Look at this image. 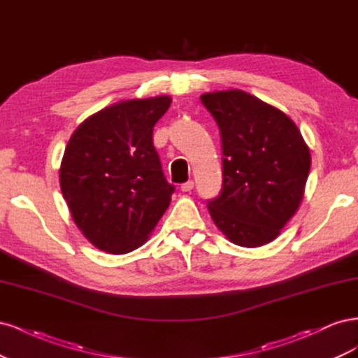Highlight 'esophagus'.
Instances as JSON below:
<instances>
[{"mask_svg": "<svg viewBox=\"0 0 358 358\" xmlns=\"http://www.w3.org/2000/svg\"><path fill=\"white\" fill-rule=\"evenodd\" d=\"M192 188H194V182L192 180H188V182L182 183V185H180V191L182 192H189Z\"/></svg>", "mask_w": 358, "mask_h": 358, "instance_id": "34e87169", "label": "esophagus"}]
</instances>
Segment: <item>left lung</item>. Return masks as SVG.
<instances>
[{"label":"left lung","instance_id":"8db88e82","mask_svg":"<svg viewBox=\"0 0 358 358\" xmlns=\"http://www.w3.org/2000/svg\"><path fill=\"white\" fill-rule=\"evenodd\" d=\"M220 127L222 189L208 201L216 227L234 245L275 241L299 209L310 169L297 125L276 107L241 90L203 94Z\"/></svg>","mask_w":358,"mask_h":358}]
</instances>
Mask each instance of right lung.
<instances>
[{"label": "right lung", "mask_w": 358, "mask_h": 358, "mask_svg": "<svg viewBox=\"0 0 358 358\" xmlns=\"http://www.w3.org/2000/svg\"><path fill=\"white\" fill-rule=\"evenodd\" d=\"M171 99L125 100L76 128L59 183L76 225L94 246L127 254L142 246L167 210L175 187L161 169L152 134Z\"/></svg>", "instance_id": "add662e5"}]
</instances>
